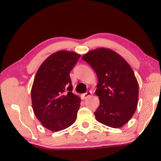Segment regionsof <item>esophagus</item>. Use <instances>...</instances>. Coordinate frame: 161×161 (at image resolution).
<instances>
[{"label": "esophagus", "mask_w": 161, "mask_h": 161, "mask_svg": "<svg viewBox=\"0 0 161 161\" xmlns=\"http://www.w3.org/2000/svg\"><path fill=\"white\" fill-rule=\"evenodd\" d=\"M91 94H92V92L91 91H87L86 93H84L82 95V97H83L84 100H85V99H86L87 97L91 96Z\"/></svg>", "instance_id": "esophagus-1"}]
</instances>
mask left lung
Returning <instances> with one entry per match:
<instances>
[{
  "label": "left lung",
  "mask_w": 161,
  "mask_h": 161,
  "mask_svg": "<svg viewBox=\"0 0 161 161\" xmlns=\"http://www.w3.org/2000/svg\"><path fill=\"white\" fill-rule=\"evenodd\" d=\"M93 68L98 79L100 105L97 120L113 128L121 127L132 118L138 100V84L129 64L114 50L97 48L81 57Z\"/></svg>",
  "instance_id": "obj_1"
}]
</instances>
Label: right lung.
<instances>
[{
    "instance_id": "obj_1",
    "label": "right lung",
    "mask_w": 161,
    "mask_h": 161,
    "mask_svg": "<svg viewBox=\"0 0 161 161\" xmlns=\"http://www.w3.org/2000/svg\"><path fill=\"white\" fill-rule=\"evenodd\" d=\"M80 57L71 51H58L36 72L31 91L32 108L42 125L52 131L66 129L76 120L81 99L72 93L69 73Z\"/></svg>"
}]
</instances>
